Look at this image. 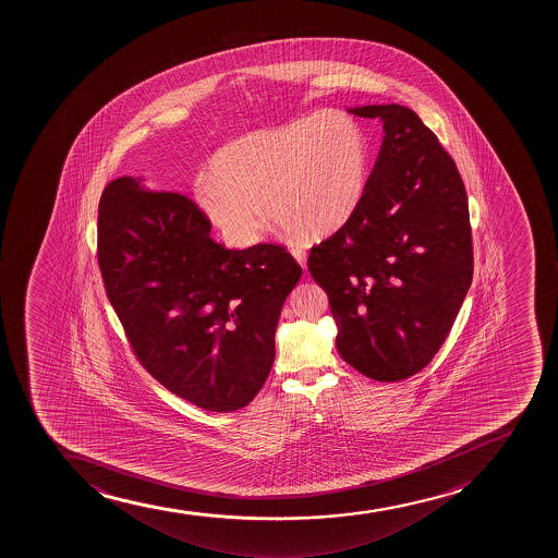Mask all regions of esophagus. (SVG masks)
<instances>
[{
	"mask_svg": "<svg viewBox=\"0 0 558 558\" xmlns=\"http://www.w3.org/2000/svg\"><path fill=\"white\" fill-rule=\"evenodd\" d=\"M291 254H293L294 259H296L304 269L307 267V254H305L304 248L300 247V245H291Z\"/></svg>",
	"mask_w": 558,
	"mask_h": 558,
	"instance_id": "34e87169",
	"label": "esophagus"
}]
</instances>
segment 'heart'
<instances>
[{"label":"heart","instance_id":"heart-1","mask_svg":"<svg viewBox=\"0 0 558 558\" xmlns=\"http://www.w3.org/2000/svg\"><path fill=\"white\" fill-rule=\"evenodd\" d=\"M213 175L194 183V199L230 242L253 245L270 219L300 238L348 223L372 172V143L361 121L342 110L262 128L216 151Z\"/></svg>","mask_w":558,"mask_h":558}]
</instances>
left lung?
Wrapping results in <instances>:
<instances>
[{"label":"left lung","mask_w":558,"mask_h":558,"mask_svg":"<svg viewBox=\"0 0 558 558\" xmlns=\"http://www.w3.org/2000/svg\"><path fill=\"white\" fill-rule=\"evenodd\" d=\"M385 138L361 207L311 248L307 269L328 293L337 348L383 383L425 368L447 339L472 282L465 184L415 111L362 106Z\"/></svg>","instance_id":"obj_1"}]
</instances>
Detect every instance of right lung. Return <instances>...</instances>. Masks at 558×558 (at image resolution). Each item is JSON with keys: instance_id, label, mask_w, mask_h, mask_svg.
Returning a JSON list of instances; mask_svg holds the SVG:
<instances>
[{"instance_id": "add662e5", "label": "right lung", "mask_w": 558, "mask_h": 558, "mask_svg": "<svg viewBox=\"0 0 558 558\" xmlns=\"http://www.w3.org/2000/svg\"><path fill=\"white\" fill-rule=\"evenodd\" d=\"M141 181H111L98 203L106 294L154 379L203 410L243 409L269 377L302 267L275 243L225 248L196 203Z\"/></svg>"}]
</instances>
